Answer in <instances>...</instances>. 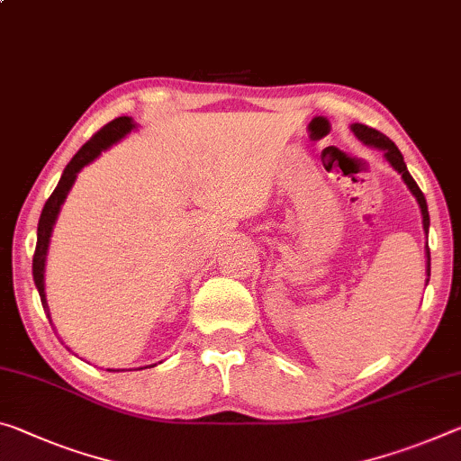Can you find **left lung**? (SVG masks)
<instances>
[{
    "instance_id": "1",
    "label": "left lung",
    "mask_w": 461,
    "mask_h": 461,
    "mask_svg": "<svg viewBox=\"0 0 461 461\" xmlns=\"http://www.w3.org/2000/svg\"><path fill=\"white\" fill-rule=\"evenodd\" d=\"M350 129H353V133L359 137L363 143L374 145V148H379V149L385 151V159H388V162L402 174V180L406 182V186L411 188V193L416 196V203H419L420 213H422V228H425V231H429V209H427L425 194H422L419 185H416L414 178L411 176V172H408V167L404 164V158H402V153L396 148V143H393L390 137L379 133V131L371 129L367 125H359V122H357V125H353ZM427 275L430 276V252H429V248H427Z\"/></svg>"
}]
</instances>
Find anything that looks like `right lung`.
Listing matches in <instances>:
<instances>
[{
  "mask_svg": "<svg viewBox=\"0 0 461 461\" xmlns=\"http://www.w3.org/2000/svg\"><path fill=\"white\" fill-rule=\"evenodd\" d=\"M133 121L129 116H119L108 122V125L102 127L98 133H94L90 141H86L76 156L71 158V162L65 166V170L61 174V180L53 194L49 196L45 207H42V213L39 219V231H36V250L32 257V276H34V285L39 289L42 308H45L47 316H49V305L45 299V260H47V250H49V240H50V231H53L55 219L59 215V209L68 196L69 188L76 182L77 172L82 170L86 164H90L94 158L100 156V151H104L106 148H111L113 143L119 141V139L125 137L131 129H133ZM50 320V316H49Z\"/></svg>",
  "mask_w": 461,
  "mask_h": 461,
  "instance_id": "obj_1",
  "label": "right lung"
}]
</instances>
